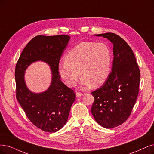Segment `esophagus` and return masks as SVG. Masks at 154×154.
<instances>
[{
	"instance_id": "obj_1",
	"label": "esophagus",
	"mask_w": 154,
	"mask_h": 154,
	"mask_svg": "<svg viewBox=\"0 0 154 154\" xmlns=\"http://www.w3.org/2000/svg\"><path fill=\"white\" fill-rule=\"evenodd\" d=\"M83 96V93H79V92L76 93L77 97H81V96Z\"/></svg>"
}]
</instances>
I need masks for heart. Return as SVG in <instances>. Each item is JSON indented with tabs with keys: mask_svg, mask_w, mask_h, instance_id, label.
<instances>
[{
	"mask_svg": "<svg viewBox=\"0 0 154 154\" xmlns=\"http://www.w3.org/2000/svg\"><path fill=\"white\" fill-rule=\"evenodd\" d=\"M112 56L110 48L103 43L82 42L66 54L65 63L60 64L58 74L69 87L75 86L79 76L81 86L98 87L109 77Z\"/></svg>",
	"mask_w": 154,
	"mask_h": 154,
	"instance_id": "heart-1",
	"label": "heart"
}]
</instances>
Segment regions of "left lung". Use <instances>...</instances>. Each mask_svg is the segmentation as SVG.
<instances>
[{
	"label": "left lung",
	"mask_w": 154,
	"mask_h": 154,
	"mask_svg": "<svg viewBox=\"0 0 154 154\" xmlns=\"http://www.w3.org/2000/svg\"><path fill=\"white\" fill-rule=\"evenodd\" d=\"M94 35L113 44L112 72L103 86L92 92L94 101L91 110L100 126L111 129L131 115L138 95L140 72L131 48L121 37L113 33Z\"/></svg>",
	"instance_id": "left-lung-1"
}]
</instances>
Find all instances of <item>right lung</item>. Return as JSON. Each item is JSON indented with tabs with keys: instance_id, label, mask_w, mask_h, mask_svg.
Listing matches in <instances>:
<instances>
[{
	"instance_id": "add662e5",
	"label": "right lung",
	"mask_w": 154,
	"mask_h": 154,
	"mask_svg": "<svg viewBox=\"0 0 154 154\" xmlns=\"http://www.w3.org/2000/svg\"><path fill=\"white\" fill-rule=\"evenodd\" d=\"M70 37L38 35L28 43L20 56L15 69L16 99L27 117L45 132L55 133L66 123L75 94L60 80L59 62ZM41 60L50 66L51 82L45 92L36 94L27 88L24 80L26 68Z\"/></svg>"
}]
</instances>
